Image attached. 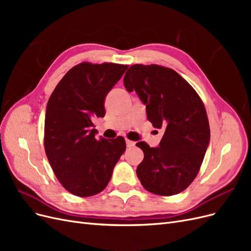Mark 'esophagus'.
<instances>
[{
	"mask_svg": "<svg viewBox=\"0 0 251 251\" xmlns=\"http://www.w3.org/2000/svg\"><path fill=\"white\" fill-rule=\"evenodd\" d=\"M126 147L127 148H132V147L135 146V142L132 141V140H128V139L126 140Z\"/></svg>",
	"mask_w": 251,
	"mask_h": 251,
	"instance_id": "obj_1",
	"label": "esophagus"
}]
</instances>
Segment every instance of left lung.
<instances>
[{"mask_svg": "<svg viewBox=\"0 0 251 251\" xmlns=\"http://www.w3.org/2000/svg\"><path fill=\"white\" fill-rule=\"evenodd\" d=\"M124 83L146 104L153 126L164 130L157 148L136 143L144 154L136 170L142 186L159 196L183 192L198 175L210 139L200 96L176 71L158 65L131 66Z\"/></svg>", "mask_w": 251, "mask_h": 251, "instance_id": "1", "label": "left lung"}]
</instances>
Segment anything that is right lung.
Returning <instances> with one entry per match:
<instances>
[{"label":"right lung","instance_id":"add662e5","mask_svg":"<svg viewBox=\"0 0 251 251\" xmlns=\"http://www.w3.org/2000/svg\"><path fill=\"white\" fill-rule=\"evenodd\" d=\"M126 65L81 63L53 91L45 116V151L56 178L78 197L100 194L126 151L125 138H95L93 121L103 117L104 98Z\"/></svg>","mask_w":251,"mask_h":251}]
</instances>
